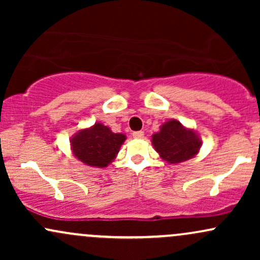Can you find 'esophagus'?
<instances>
[{
    "instance_id": "1",
    "label": "esophagus",
    "mask_w": 260,
    "mask_h": 260,
    "mask_svg": "<svg viewBox=\"0 0 260 260\" xmlns=\"http://www.w3.org/2000/svg\"><path fill=\"white\" fill-rule=\"evenodd\" d=\"M133 137L137 139H142L144 137V132L143 131H138V132H133Z\"/></svg>"
}]
</instances>
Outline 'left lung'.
I'll list each match as a JSON object with an SVG mask.
<instances>
[{
	"instance_id": "1",
	"label": "left lung",
	"mask_w": 260,
	"mask_h": 260,
	"mask_svg": "<svg viewBox=\"0 0 260 260\" xmlns=\"http://www.w3.org/2000/svg\"><path fill=\"white\" fill-rule=\"evenodd\" d=\"M151 143L161 159L169 164H180L192 159L202 147L198 133L176 120L161 124L159 132L151 136Z\"/></svg>"
}]
</instances>
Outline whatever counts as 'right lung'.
<instances>
[{
	"instance_id": "1",
	"label": "right lung",
	"mask_w": 260,
	"mask_h": 260,
	"mask_svg": "<svg viewBox=\"0 0 260 260\" xmlns=\"http://www.w3.org/2000/svg\"><path fill=\"white\" fill-rule=\"evenodd\" d=\"M126 140L123 133H113L107 126L96 122L94 126L79 129L71 138V149L79 161L91 168H106L117 156Z\"/></svg>"
}]
</instances>
